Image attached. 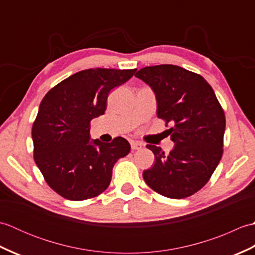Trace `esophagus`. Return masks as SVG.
<instances>
[{"instance_id": "obj_1", "label": "esophagus", "mask_w": 255, "mask_h": 255, "mask_svg": "<svg viewBox=\"0 0 255 255\" xmlns=\"http://www.w3.org/2000/svg\"><path fill=\"white\" fill-rule=\"evenodd\" d=\"M131 149L132 150H140L142 148V143L141 142H138V141H131Z\"/></svg>"}]
</instances>
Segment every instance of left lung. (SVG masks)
<instances>
[{
  "label": "left lung",
  "mask_w": 255,
  "mask_h": 255,
  "mask_svg": "<svg viewBox=\"0 0 255 255\" xmlns=\"http://www.w3.org/2000/svg\"><path fill=\"white\" fill-rule=\"evenodd\" d=\"M134 77L149 84L156 96L158 117L175 147L169 154L148 144L154 165L143 180L162 196L181 199L206 185L224 152L226 117L213 88L202 75L173 66L145 67Z\"/></svg>",
  "instance_id": "8db88e82"
}]
</instances>
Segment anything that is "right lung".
Masks as SVG:
<instances>
[{"instance_id": "1", "label": "right lung", "mask_w": 255, "mask_h": 255, "mask_svg": "<svg viewBox=\"0 0 255 255\" xmlns=\"http://www.w3.org/2000/svg\"><path fill=\"white\" fill-rule=\"evenodd\" d=\"M137 69H88L61 81L42 99L32 124L34 160L53 191L70 200L99 196L112 180L113 166L130 144L90 141L91 121L106 111L111 90L130 79Z\"/></svg>"}]
</instances>
